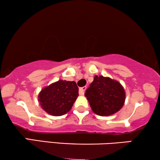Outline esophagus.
<instances>
[{"mask_svg": "<svg viewBox=\"0 0 160 160\" xmlns=\"http://www.w3.org/2000/svg\"><path fill=\"white\" fill-rule=\"evenodd\" d=\"M86 89H87V87L86 86L83 87H81V88L79 89V95H84V92H85V90H86Z\"/></svg>", "mask_w": 160, "mask_h": 160, "instance_id": "obj_1", "label": "esophagus"}]
</instances>
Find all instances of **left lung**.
Instances as JSON below:
<instances>
[{
    "label": "left lung",
    "mask_w": 160,
    "mask_h": 160,
    "mask_svg": "<svg viewBox=\"0 0 160 160\" xmlns=\"http://www.w3.org/2000/svg\"><path fill=\"white\" fill-rule=\"evenodd\" d=\"M85 96L96 114L110 116L122 108L125 101V92L117 81L102 76H95Z\"/></svg>",
    "instance_id": "obj_1"
}]
</instances>
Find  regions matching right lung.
Wrapping results in <instances>:
<instances>
[{
	"label": "right lung",
	"mask_w": 160,
	"mask_h": 160,
	"mask_svg": "<svg viewBox=\"0 0 160 160\" xmlns=\"http://www.w3.org/2000/svg\"><path fill=\"white\" fill-rule=\"evenodd\" d=\"M78 96L75 82L59 80L41 89L38 101L46 112L52 116H62L68 112Z\"/></svg>",
	"instance_id": "1"
}]
</instances>
